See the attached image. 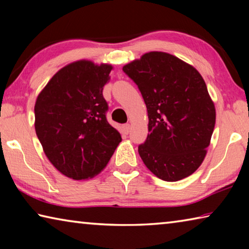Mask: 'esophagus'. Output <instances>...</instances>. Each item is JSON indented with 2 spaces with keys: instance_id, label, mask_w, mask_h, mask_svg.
<instances>
[{
  "instance_id": "obj_1",
  "label": "esophagus",
  "mask_w": 249,
  "mask_h": 249,
  "mask_svg": "<svg viewBox=\"0 0 249 249\" xmlns=\"http://www.w3.org/2000/svg\"><path fill=\"white\" fill-rule=\"evenodd\" d=\"M123 130L125 134H128L129 130H130V125L129 124H124L123 125Z\"/></svg>"
}]
</instances>
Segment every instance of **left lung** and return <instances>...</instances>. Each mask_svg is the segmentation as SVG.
Listing matches in <instances>:
<instances>
[{"mask_svg":"<svg viewBox=\"0 0 249 249\" xmlns=\"http://www.w3.org/2000/svg\"><path fill=\"white\" fill-rule=\"evenodd\" d=\"M148 113V136L138 146L146 167L163 181L192 175L203 161L215 107L203 78L172 54L151 52L123 67Z\"/></svg>","mask_w":249,"mask_h":249,"instance_id":"left-lung-1","label":"left lung"}]
</instances>
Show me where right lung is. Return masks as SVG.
<instances>
[{
	"label": "right lung",
	"mask_w": 249,
	"mask_h": 249,
	"mask_svg": "<svg viewBox=\"0 0 249 249\" xmlns=\"http://www.w3.org/2000/svg\"><path fill=\"white\" fill-rule=\"evenodd\" d=\"M112 66L80 60L50 79L35 104V129L49 161L68 178H92L107 165L120 133L108 123L103 87Z\"/></svg>",
	"instance_id": "obj_1"
}]
</instances>
